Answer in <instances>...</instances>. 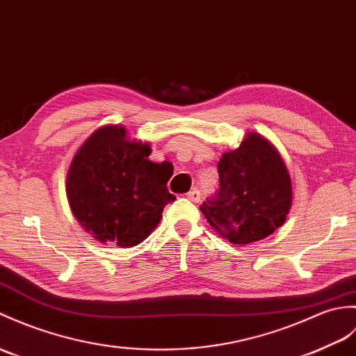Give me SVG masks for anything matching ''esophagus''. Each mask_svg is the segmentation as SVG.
<instances>
[{"label":"esophagus","mask_w":356,"mask_h":356,"mask_svg":"<svg viewBox=\"0 0 356 356\" xmlns=\"http://www.w3.org/2000/svg\"><path fill=\"white\" fill-rule=\"evenodd\" d=\"M186 198H188V200L194 202V203H198V202H200V198H202V193L198 191L197 188H194L193 191H189V193L186 194Z\"/></svg>","instance_id":"obj_1"}]
</instances>
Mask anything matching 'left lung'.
I'll return each mask as SVG.
<instances>
[{
    "label": "left lung",
    "mask_w": 356,
    "mask_h": 356,
    "mask_svg": "<svg viewBox=\"0 0 356 356\" xmlns=\"http://www.w3.org/2000/svg\"><path fill=\"white\" fill-rule=\"evenodd\" d=\"M220 189L200 211L229 243L245 245L267 238L291 208V177L279 152L250 131L236 150L218 162Z\"/></svg>",
    "instance_id": "1"
}]
</instances>
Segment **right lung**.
Returning a JSON list of instances; mask_svg holds the SVG:
<instances>
[{"instance_id": "obj_1", "label": "right lung", "mask_w": 356, "mask_h": 356, "mask_svg": "<svg viewBox=\"0 0 356 356\" xmlns=\"http://www.w3.org/2000/svg\"><path fill=\"white\" fill-rule=\"evenodd\" d=\"M148 144L127 139L122 126H103L74 156L66 195L74 217L100 243H143L176 200L167 188L172 165L152 162Z\"/></svg>"}]
</instances>
